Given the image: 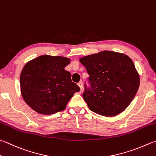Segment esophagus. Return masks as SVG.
Masks as SVG:
<instances>
[{
	"mask_svg": "<svg viewBox=\"0 0 156 156\" xmlns=\"http://www.w3.org/2000/svg\"><path fill=\"white\" fill-rule=\"evenodd\" d=\"M78 86H79V87H80L81 90H83V82H82V81L79 82V83H78Z\"/></svg>",
	"mask_w": 156,
	"mask_h": 156,
	"instance_id": "34e87169",
	"label": "esophagus"
}]
</instances>
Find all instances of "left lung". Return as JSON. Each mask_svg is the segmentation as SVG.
<instances>
[{
    "mask_svg": "<svg viewBox=\"0 0 156 156\" xmlns=\"http://www.w3.org/2000/svg\"><path fill=\"white\" fill-rule=\"evenodd\" d=\"M79 62L90 75L91 89L83 94L90 109L105 117L123 112L133 101L140 85L139 74L127 55L102 51Z\"/></svg>",
    "mask_w": 156,
    "mask_h": 156,
    "instance_id": "1",
    "label": "left lung"
}]
</instances>
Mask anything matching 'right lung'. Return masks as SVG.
<instances>
[{
	"instance_id": "add662e5",
	"label": "right lung",
	"mask_w": 156,
	"mask_h": 156,
	"mask_svg": "<svg viewBox=\"0 0 156 156\" xmlns=\"http://www.w3.org/2000/svg\"><path fill=\"white\" fill-rule=\"evenodd\" d=\"M70 62L66 57L42 55L26 63L20 74V92L32 109L43 115L59 112L79 92L64 69Z\"/></svg>"
}]
</instances>
